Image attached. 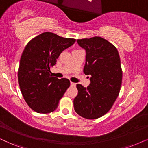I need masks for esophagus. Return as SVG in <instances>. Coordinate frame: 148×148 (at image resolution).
I'll return each instance as SVG.
<instances>
[{
    "instance_id": "esophagus-1",
    "label": "esophagus",
    "mask_w": 148,
    "mask_h": 148,
    "mask_svg": "<svg viewBox=\"0 0 148 148\" xmlns=\"http://www.w3.org/2000/svg\"><path fill=\"white\" fill-rule=\"evenodd\" d=\"M76 84H75V83H73V82H71V86H75Z\"/></svg>"
}]
</instances>
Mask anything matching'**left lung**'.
Masks as SVG:
<instances>
[{
  "label": "left lung",
  "mask_w": 148,
  "mask_h": 148,
  "mask_svg": "<svg viewBox=\"0 0 148 148\" xmlns=\"http://www.w3.org/2000/svg\"><path fill=\"white\" fill-rule=\"evenodd\" d=\"M77 42L86 50L84 73L90 76V84L87 88L77 84L74 109L84 118L97 119L110 110L120 93L122 79L120 56L114 45L100 36Z\"/></svg>",
  "instance_id": "left-lung-1"
}]
</instances>
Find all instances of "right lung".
I'll use <instances>...</instances> for the list:
<instances>
[{
	"mask_svg": "<svg viewBox=\"0 0 148 148\" xmlns=\"http://www.w3.org/2000/svg\"><path fill=\"white\" fill-rule=\"evenodd\" d=\"M75 39L43 32L28 42L23 51L18 69V82L23 97L32 109L39 114L56 110L70 81L49 74L61 53Z\"/></svg>",
	"mask_w": 148,
	"mask_h": 148,
	"instance_id": "right-lung-1",
	"label": "right lung"
}]
</instances>
